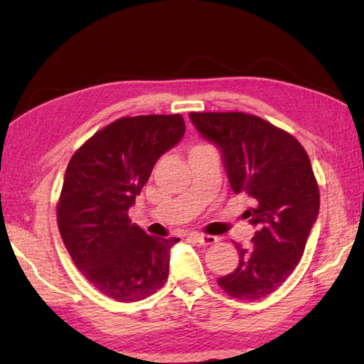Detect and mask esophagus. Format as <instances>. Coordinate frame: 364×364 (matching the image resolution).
I'll list each match as a JSON object with an SVG mask.
<instances>
[{"label": "esophagus", "mask_w": 364, "mask_h": 364, "mask_svg": "<svg viewBox=\"0 0 364 364\" xmlns=\"http://www.w3.org/2000/svg\"><path fill=\"white\" fill-rule=\"evenodd\" d=\"M196 241L202 244V245H212L218 241L217 236H210V234H200V232H196L194 234Z\"/></svg>", "instance_id": "1"}]
</instances>
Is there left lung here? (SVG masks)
<instances>
[{"instance_id": "8db88e82", "label": "left lung", "mask_w": 364, "mask_h": 364, "mask_svg": "<svg viewBox=\"0 0 364 364\" xmlns=\"http://www.w3.org/2000/svg\"><path fill=\"white\" fill-rule=\"evenodd\" d=\"M196 130L218 147L228 181L247 194L244 217L257 232L249 247L236 244L239 263L218 286L234 299L274 292L297 267L319 213V191L306 152L291 134L244 112H191Z\"/></svg>"}]
</instances>
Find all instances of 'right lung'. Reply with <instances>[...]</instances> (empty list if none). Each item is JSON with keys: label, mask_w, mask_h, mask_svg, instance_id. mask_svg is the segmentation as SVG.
Returning a JSON list of instances; mask_svg holds the SVG:
<instances>
[{"label": "right lung", "mask_w": 364, "mask_h": 364, "mask_svg": "<svg viewBox=\"0 0 364 364\" xmlns=\"http://www.w3.org/2000/svg\"><path fill=\"white\" fill-rule=\"evenodd\" d=\"M184 132L180 114L125 117L91 136L67 165L60 236L75 267L107 297L143 300L168 278L170 249L180 239L149 236L128 210Z\"/></svg>", "instance_id": "add662e5"}]
</instances>
